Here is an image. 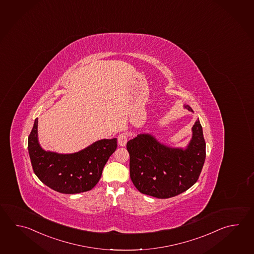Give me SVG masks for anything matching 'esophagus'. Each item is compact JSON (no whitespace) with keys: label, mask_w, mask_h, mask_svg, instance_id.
<instances>
[{"label":"esophagus","mask_w":254,"mask_h":254,"mask_svg":"<svg viewBox=\"0 0 254 254\" xmlns=\"http://www.w3.org/2000/svg\"><path fill=\"white\" fill-rule=\"evenodd\" d=\"M118 141H119V145L120 146H125L127 145V135L126 134H121L118 136Z\"/></svg>","instance_id":"1"}]
</instances>
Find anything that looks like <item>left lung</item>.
I'll use <instances>...</instances> for the list:
<instances>
[{
  "label": "left lung",
  "mask_w": 254,
  "mask_h": 254,
  "mask_svg": "<svg viewBox=\"0 0 254 254\" xmlns=\"http://www.w3.org/2000/svg\"><path fill=\"white\" fill-rule=\"evenodd\" d=\"M185 109L193 112L190 106ZM186 148L162 144L151 134H138L127 143L130 178L142 193L166 199L187 191L196 183L205 160V141L197 119Z\"/></svg>",
  "instance_id": "1"
}]
</instances>
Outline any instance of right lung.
<instances>
[{"label":"right lung","mask_w":254,"mask_h":254,"mask_svg":"<svg viewBox=\"0 0 254 254\" xmlns=\"http://www.w3.org/2000/svg\"><path fill=\"white\" fill-rule=\"evenodd\" d=\"M118 139H101L72 154L42 149L38 140V119L28 137L31 166L38 178L62 193L89 191L99 181L104 166L118 147Z\"/></svg>","instance_id":"add662e5"}]
</instances>
